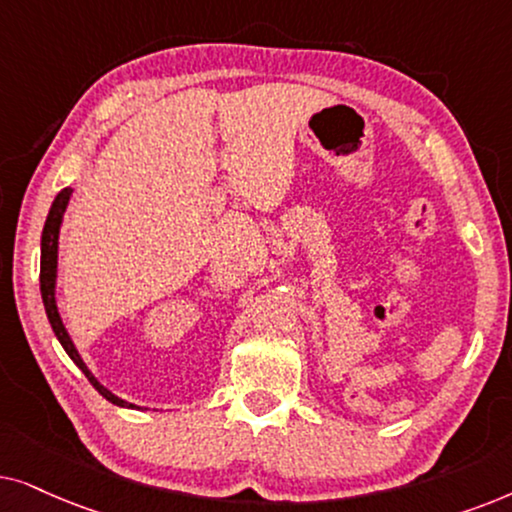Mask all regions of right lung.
Segmentation results:
<instances>
[{
  "instance_id": "add662e5",
  "label": "right lung",
  "mask_w": 512,
  "mask_h": 512,
  "mask_svg": "<svg viewBox=\"0 0 512 512\" xmlns=\"http://www.w3.org/2000/svg\"><path fill=\"white\" fill-rule=\"evenodd\" d=\"M70 196H72V189L65 187L63 192L56 196V201L51 203V210H49V217H46V224H44V231H42V269H39V288H42V299H44V309H46V316H49V323L53 327V332H56L58 342L63 344V349L67 356L74 360V365L79 367L81 372L86 374V379L91 381L95 391H98L102 398L109 400L112 405H119V407H128V410H133V403H126V400H121L119 395H114L109 388H105L100 384L98 379L93 377V372L88 370L84 360H81L77 346L67 335L65 325H63V318H60L58 313V304H56V278H58V236H60V224H63V215H65V208L67 203H70Z\"/></svg>"
}]
</instances>
